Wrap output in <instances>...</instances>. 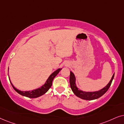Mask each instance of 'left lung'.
<instances>
[{
	"label": "left lung",
	"instance_id": "obj_1",
	"mask_svg": "<svg viewBox=\"0 0 124 124\" xmlns=\"http://www.w3.org/2000/svg\"><path fill=\"white\" fill-rule=\"evenodd\" d=\"M114 76H115V73L112 76L111 79L109 82L108 83L106 86L104 87L101 90L97 91H90V92H86L83 91L81 90H80L79 88H78L76 85V78L74 74L72 71H70V85L71 88L74 93L77 96L78 98L82 99L83 100H92L97 99L100 98L102 96L105 92H106L109 88L110 85H111L112 82L113 80Z\"/></svg>",
	"mask_w": 124,
	"mask_h": 124
}]
</instances>
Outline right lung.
Wrapping results in <instances>:
<instances>
[{
    "instance_id": "add662e5",
    "label": "right lung",
    "mask_w": 124,
    "mask_h": 124,
    "mask_svg": "<svg viewBox=\"0 0 124 124\" xmlns=\"http://www.w3.org/2000/svg\"><path fill=\"white\" fill-rule=\"evenodd\" d=\"M61 69H62L59 68L57 70H56L55 71L53 72V73L49 76V78L46 80V81L45 82V83H44L42 86L39 87V88L32 91H20L18 90V89L15 88V87L12 85V82H11L10 79H9H9L13 88H14V90H15L18 93H19L20 95L29 98H39V96H41L43 95L44 94H45L46 92L49 90V88H50L51 86H52V82L54 78L57 75V74L59 73V71L61 70ZM8 70H9V67H8Z\"/></svg>"
}]
</instances>
